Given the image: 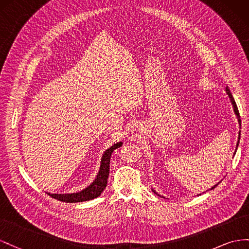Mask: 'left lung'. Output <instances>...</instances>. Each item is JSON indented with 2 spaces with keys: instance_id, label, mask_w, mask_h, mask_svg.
Returning a JSON list of instances; mask_svg holds the SVG:
<instances>
[{
  "instance_id": "8db88e82",
  "label": "left lung",
  "mask_w": 249,
  "mask_h": 249,
  "mask_svg": "<svg viewBox=\"0 0 249 249\" xmlns=\"http://www.w3.org/2000/svg\"><path fill=\"white\" fill-rule=\"evenodd\" d=\"M225 90H226V94L229 95V97H230V99H231V104H232V108H233V111H235V115L237 116V119H238V123H239V125L241 126V119H240V113H239V110H238V107H237V104H236V102H235V99H233V97H232V95H231V90H230V89L229 88H225ZM241 131H239V136H238V142H237V146H236V150L238 149V146H239V142H240V133ZM236 150H235V153L233 154H236ZM220 182V181H219ZM218 182V183H219ZM218 183L217 184H215L214 187H212L210 190H213V189H215L217 186H218ZM152 190V192H154V194H156L158 196H160V194H158L156 193V191L155 190H153V189H151ZM165 198V197H164Z\"/></svg>"
}]
</instances>
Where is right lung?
<instances>
[{"label": "right lung", "instance_id": "right-lung-1", "mask_svg": "<svg viewBox=\"0 0 249 249\" xmlns=\"http://www.w3.org/2000/svg\"><path fill=\"white\" fill-rule=\"evenodd\" d=\"M122 142H119V143L113 144L108 149H106L104 151L101 162H100V169H99V172L96 176L95 180L91 182L89 187L83 189L80 192H77V193H71V194H51L48 193L52 198L55 199L63 201V202H82V201H88L91 200L94 198H97L100 196L104 189L106 188V184H107V178L109 175V161H110V156L111 153L116 150L117 148L122 146Z\"/></svg>", "mask_w": 249, "mask_h": 249}]
</instances>
